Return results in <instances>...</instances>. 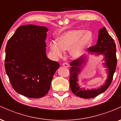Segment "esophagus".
Returning a JSON list of instances; mask_svg holds the SVG:
<instances>
[{
    "label": "esophagus",
    "instance_id": "34e87169",
    "mask_svg": "<svg viewBox=\"0 0 121 121\" xmlns=\"http://www.w3.org/2000/svg\"><path fill=\"white\" fill-rule=\"evenodd\" d=\"M62 65L63 66H64V67H66V68H68L69 66V64L68 63H66V62H65V63H63L62 64Z\"/></svg>",
    "mask_w": 121,
    "mask_h": 121
}]
</instances>
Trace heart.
I'll return each mask as SVG.
<instances>
[{"mask_svg":"<svg viewBox=\"0 0 121 121\" xmlns=\"http://www.w3.org/2000/svg\"><path fill=\"white\" fill-rule=\"evenodd\" d=\"M93 41V35L90 30H70L58 36L56 43H50L49 48L55 57H61L65 51H69L72 58L78 59L84 56Z\"/></svg>","mask_w":121,"mask_h":121,"instance_id":"b5f03b06","label":"heart"}]
</instances>
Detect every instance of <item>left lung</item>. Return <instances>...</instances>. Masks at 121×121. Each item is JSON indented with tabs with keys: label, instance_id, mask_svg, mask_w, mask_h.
<instances>
[{
	"label": "left lung",
	"instance_id": "8db88e82",
	"mask_svg": "<svg viewBox=\"0 0 121 121\" xmlns=\"http://www.w3.org/2000/svg\"><path fill=\"white\" fill-rule=\"evenodd\" d=\"M87 56L75 60L71 63L70 69V87L73 94L80 98H91L99 95L108 89L113 80L114 73L117 66L116 46L114 41L109 35L105 27L99 29L96 45L88 49ZM96 56L102 55L104 56L103 67L105 68L108 74L105 82L97 89H85L81 87L79 84V75L81 74L84 66L88 61L89 55Z\"/></svg>",
	"mask_w": 121,
	"mask_h": 121
}]
</instances>
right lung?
Masks as SVG:
<instances>
[{"label":"right lung","instance_id":"obj_1","mask_svg":"<svg viewBox=\"0 0 121 121\" xmlns=\"http://www.w3.org/2000/svg\"><path fill=\"white\" fill-rule=\"evenodd\" d=\"M48 31V28L43 26H20L5 47V72L13 89L25 97L45 96L59 68V62L47 56Z\"/></svg>","mask_w":121,"mask_h":121}]
</instances>
